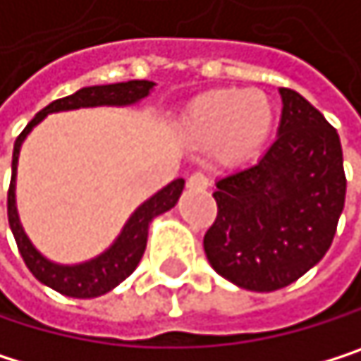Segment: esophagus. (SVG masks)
<instances>
[{"instance_id": "esophagus-1", "label": "esophagus", "mask_w": 361, "mask_h": 361, "mask_svg": "<svg viewBox=\"0 0 361 361\" xmlns=\"http://www.w3.org/2000/svg\"><path fill=\"white\" fill-rule=\"evenodd\" d=\"M187 185H189V189H206L210 185V180H208V176L204 172H193L189 176Z\"/></svg>"}]
</instances>
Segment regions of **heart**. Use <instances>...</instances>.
Listing matches in <instances>:
<instances>
[{"label": "heart", "mask_w": 361, "mask_h": 361, "mask_svg": "<svg viewBox=\"0 0 361 361\" xmlns=\"http://www.w3.org/2000/svg\"><path fill=\"white\" fill-rule=\"evenodd\" d=\"M274 123L270 99L259 91L214 89L197 95L183 112L180 127L185 136L200 145H214L219 155L240 164L251 159Z\"/></svg>", "instance_id": "1"}]
</instances>
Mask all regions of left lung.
I'll return each mask as SVG.
<instances>
[{
    "mask_svg": "<svg viewBox=\"0 0 361 361\" xmlns=\"http://www.w3.org/2000/svg\"><path fill=\"white\" fill-rule=\"evenodd\" d=\"M279 136L264 157L225 174L204 251L216 274L249 291H274L328 253L347 178L336 129L298 91L281 87Z\"/></svg>",
    "mask_w": 361,
    "mask_h": 361,
    "instance_id": "obj_1",
    "label": "left lung"
}]
</instances>
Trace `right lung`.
I'll return each mask as SVG.
<instances>
[{
    "label": "right lung",
    "mask_w": 361,
    "mask_h": 361,
    "mask_svg": "<svg viewBox=\"0 0 361 361\" xmlns=\"http://www.w3.org/2000/svg\"><path fill=\"white\" fill-rule=\"evenodd\" d=\"M153 89L151 80H127V82H116V85H102V87H85L76 91L74 95L55 99L47 108H42L29 125L18 133L14 142V153H12V178H10V189H8V221L10 230L14 234L16 247L20 251V257L25 259L27 268L31 274L42 281L44 285L53 287L55 291L70 295V298H95L102 293H108L114 289L118 283H123L136 266L140 264L145 249H147V238H149V223L153 216L170 210L185 187L183 178L172 180L168 187H164L159 193H155L151 200H147L136 212L129 216L125 228L116 243L102 253L99 257L78 264V266H57L42 257L29 238L25 236L18 214H16V204H14V180H16V164H18V151L25 140V136L31 131L33 125H37L49 112H59V110H74V108H89V106H127L149 95Z\"/></svg>",
    "instance_id": "1"
}]
</instances>
